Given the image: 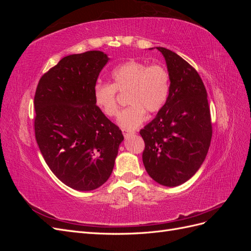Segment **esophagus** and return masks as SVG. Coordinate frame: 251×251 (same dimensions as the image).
I'll return each instance as SVG.
<instances>
[{
  "label": "esophagus",
  "instance_id": "esophagus-1",
  "mask_svg": "<svg viewBox=\"0 0 251 251\" xmlns=\"http://www.w3.org/2000/svg\"><path fill=\"white\" fill-rule=\"evenodd\" d=\"M123 134L125 136V138H127V137H130L131 135L134 134V131H128V130H126V128H123Z\"/></svg>",
  "mask_w": 251,
  "mask_h": 251
}]
</instances>
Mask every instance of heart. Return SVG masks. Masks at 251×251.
Masks as SVG:
<instances>
[{"label":"heart","instance_id":"obj_1","mask_svg":"<svg viewBox=\"0 0 251 251\" xmlns=\"http://www.w3.org/2000/svg\"><path fill=\"white\" fill-rule=\"evenodd\" d=\"M111 83L98 82L93 88L94 103L104 116L114 117L118 112V95L126 94L130 104L118 116V124L134 130L146 118V111L157 113L168 101L170 73L162 64L149 65L139 60H128L111 73Z\"/></svg>","mask_w":251,"mask_h":251}]
</instances>
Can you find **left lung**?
Listing matches in <instances>:
<instances>
[{
    "instance_id": "left-lung-1",
    "label": "left lung",
    "mask_w": 251,
    "mask_h": 251,
    "mask_svg": "<svg viewBox=\"0 0 251 251\" xmlns=\"http://www.w3.org/2000/svg\"><path fill=\"white\" fill-rule=\"evenodd\" d=\"M170 73V94L157 116L140 130L142 161L159 184L178 186L200 169L212 126L207 92L195 68L176 53L157 47Z\"/></svg>"
}]
</instances>
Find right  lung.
<instances>
[{
	"label": "right lung",
	"mask_w": 251,
	"mask_h": 251,
	"mask_svg": "<svg viewBox=\"0 0 251 251\" xmlns=\"http://www.w3.org/2000/svg\"><path fill=\"white\" fill-rule=\"evenodd\" d=\"M109 57L101 51L68 55L41 77L34 95V132L55 176L76 191H93L111 176L120 128L97 109L93 88Z\"/></svg>",
	"instance_id": "obj_1"
}]
</instances>
